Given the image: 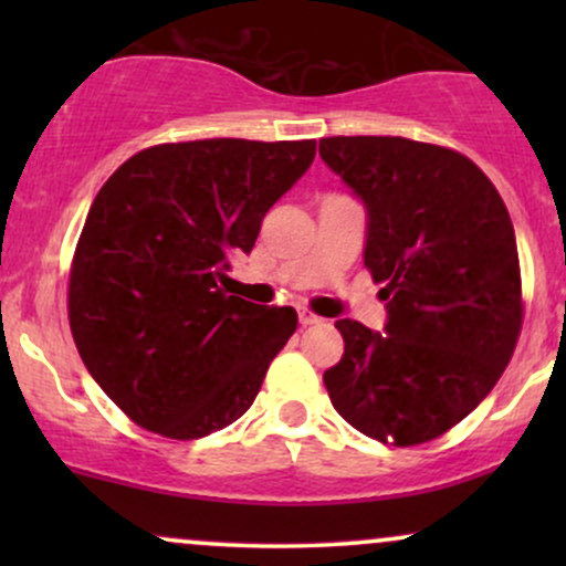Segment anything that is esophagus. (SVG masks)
I'll return each instance as SVG.
<instances>
[{
  "label": "esophagus",
  "mask_w": 566,
  "mask_h": 566,
  "mask_svg": "<svg viewBox=\"0 0 566 566\" xmlns=\"http://www.w3.org/2000/svg\"><path fill=\"white\" fill-rule=\"evenodd\" d=\"M297 322L303 324V327H311V324H319L322 319L316 314H311V311H305V308H301L297 311Z\"/></svg>",
  "instance_id": "esophagus-1"
}]
</instances>
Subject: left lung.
<instances>
[{
	"mask_svg": "<svg viewBox=\"0 0 566 566\" xmlns=\"http://www.w3.org/2000/svg\"><path fill=\"white\" fill-rule=\"evenodd\" d=\"M319 157L367 210L365 265L388 319H337L324 373L356 431L412 447L450 431L495 388L522 329L516 233L497 188L452 148L391 135L322 138Z\"/></svg>",
	"mask_w": 566,
	"mask_h": 566,
	"instance_id": "left-lung-1",
	"label": "left lung"
}]
</instances>
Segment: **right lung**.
<instances>
[{
    "mask_svg": "<svg viewBox=\"0 0 566 566\" xmlns=\"http://www.w3.org/2000/svg\"><path fill=\"white\" fill-rule=\"evenodd\" d=\"M314 157L316 140L165 143L97 191L71 263V335L138 426L201 439L255 401L297 314L229 295L226 271Z\"/></svg>",
    "mask_w": 566,
    "mask_h": 566,
    "instance_id": "right-lung-1",
    "label": "right lung"
}]
</instances>
